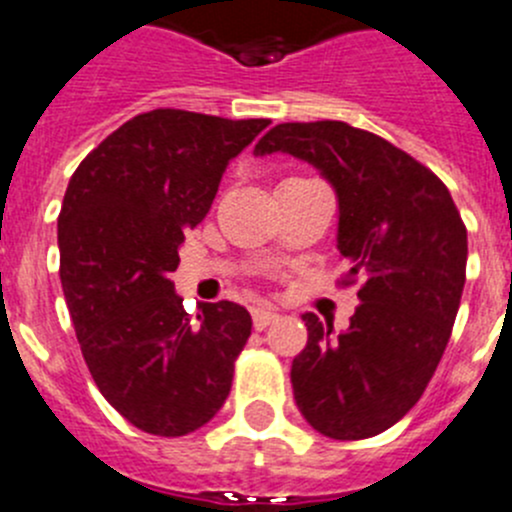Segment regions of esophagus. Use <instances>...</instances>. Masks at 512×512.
<instances>
[{"label": "esophagus", "instance_id": "obj_1", "mask_svg": "<svg viewBox=\"0 0 512 512\" xmlns=\"http://www.w3.org/2000/svg\"><path fill=\"white\" fill-rule=\"evenodd\" d=\"M277 320H280V315L275 310H270V307H257V310H252V322H255L257 330H265L267 325H272Z\"/></svg>", "mask_w": 512, "mask_h": 512}]
</instances>
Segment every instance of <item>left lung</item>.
<instances>
[{
  "instance_id": "1",
  "label": "left lung",
  "mask_w": 512,
  "mask_h": 512,
  "mask_svg": "<svg viewBox=\"0 0 512 512\" xmlns=\"http://www.w3.org/2000/svg\"><path fill=\"white\" fill-rule=\"evenodd\" d=\"M297 157L337 197V250L362 277L347 330L302 315L307 345L292 360L302 418L335 440L393 428L428 388L453 332L468 230L448 187L408 152L347 122L277 124L255 155Z\"/></svg>"
}]
</instances>
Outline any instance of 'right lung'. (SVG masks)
Instances as JSON below:
<instances>
[{"label": "right lung", "instance_id": "1", "mask_svg": "<svg viewBox=\"0 0 512 512\" xmlns=\"http://www.w3.org/2000/svg\"><path fill=\"white\" fill-rule=\"evenodd\" d=\"M270 119L152 109L77 167L57 220L59 277L99 393L135 428L180 438L225 405L252 332L235 302L175 292L185 232L210 212L222 175Z\"/></svg>", "mask_w": 512, "mask_h": 512}]
</instances>
